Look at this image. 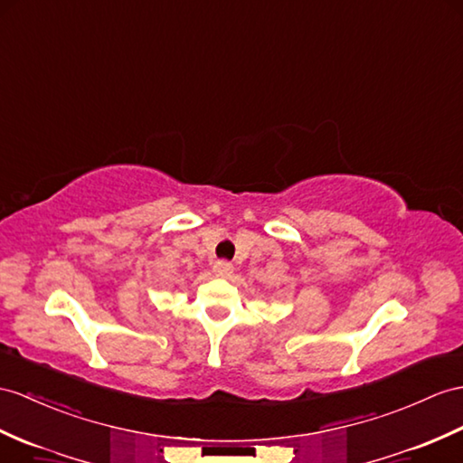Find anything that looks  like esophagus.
<instances>
[{
	"label": "esophagus",
	"mask_w": 463,
	"mask_h": 463,
	"mask_svg": "<svg viewBox=\"0 0 463 463\" xmlns=\"http://www.w3.org/2000/svg\"><path fill=\"white\" fill-rule=\"evenodd\" d=\"M213 273L222 279H228L233 273V265L228 261H218L216 265H213Z\"/></svg>",
	"instance_id": "34e87169"
}]
</instances>
